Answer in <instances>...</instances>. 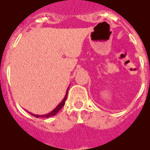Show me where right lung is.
Masks as SVG:
<instances>
[{"label":"right lung","mask_w":150,"mask_h":150,"mask_svg":"<svg viewBox=\"0 0 150 150\" xmlns=\"http://www.w3.org/2000/svg\"><path fill=\"white\" fill-rule=\"evenodd\" d=\"M67 91H68V89H67V93L65 95V97L63 98V100L61 101V103L57 106V107L54 109L53 111H51L50 112L47 113V114H45V115H35V114H33V113H30L32 116H35V117H37V118H39V117H50V116H55L56 114L58 113L61 108H62L63 106H64V104H65V101L67 100Z\"/></svg>","instance_id":"right-lung-1"}]
</instances>
